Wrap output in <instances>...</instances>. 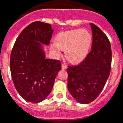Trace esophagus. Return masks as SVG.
Masks as SVG:
<instances>
[{
	"instance_id": "1",
	"label": "esophagus",
	"mask_w": 123,
	"mask_h": 123,
	"mask_svg": "<svg viewBox=\"0 0 123 123\" xmlns=\"http://www.w3.org/2000/svg\"><path fill=\"white\" fill-rule=\"evenodd\" d=\"M67 68V66H66V65H65V64H62V69L64 70V69H66Z\"/></svg>"
}]
</instances>
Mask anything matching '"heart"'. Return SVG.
<instances>
[{
	"mask_svg": "<svg viewBox=\"0 0 123 123\" xmlns=\"http://www.w3.org/2000/svg\"><path fill=\"white\" fill-rule=\"evenodd\" d=\"M55 42L51 45V49L55 55L60 56L61 49H65L67 59L73 63H78L88 55L91 45L92 35L84 29L70 30L59 33Z\"/></svg>",
	"mask_w": 123,
	"mask_h": 123,
	"instance_id": "obj_1",
	"label": "heart"
}]
</instances>
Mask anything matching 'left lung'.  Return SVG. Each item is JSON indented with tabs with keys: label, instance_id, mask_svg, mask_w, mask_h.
I'll return each mask as SVG.
<instances>
[{
	"label": "left lung",
	"instance_id": "obj_1",
	"mask_svg": "<svg viewBox=\"0 0 123 123\" xmlns=\"http://www.w3.org/2000/svg\"><path fill=\"white\" fill-rule=\"evenodd\" d=\"M91 51L76 66H68L67 88L78 102L87 104L100 94L110 73L111 50L105 34L92 23Z\"/></svg>",
	"mask_w": 123,
	"mask_h": 123
}]
</instances>
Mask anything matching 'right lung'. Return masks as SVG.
<instances>
[{
	"mask_svg": "<svg viewBox=\"0 0 123 123\" xmlns=\"http://www.w3.org/2000/svg\"><path fill=\"white\" fill-rule=\"evenodd\" d=\"M53 29L51 24L35 21L23 30L13 46L10 71L18 92L30 102L43 101L49 94L55 78L61 70L59 61L46 59Z\"/></svg>",
	"mask_w": 123,
	"mask_h": 123,
	"instance_id": "right-lung-1",
	"label": "right lung"
}]
</instances>
